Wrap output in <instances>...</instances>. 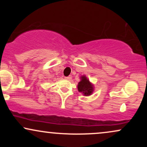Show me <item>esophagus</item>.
Instances as JSON below:
<instances>
[{"label": "esophagus", "mask_w": 147, "mask_h": 147, "mask_svg": "<svg viewBox=\"0 0 147 147\" xmlns=\"http://www.w3.org/2000/svg\"><path fill=\"white\" fill-rule=\"evenodd\" d=\"M65 79H67V80H71L72 77H71V76H68V77H65Z\"/></svg>", "instance_id": "34e87169"}]
</instances>
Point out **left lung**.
Returning <instances> with one entry per match:
<instances>
[{
  "mask_svg": "<svg viewBox=\"0 0 147 147\" xmlns=\"http://www.w3.org/2000/svg\"><path fill=\"white\" fill-rule=\"evenodd\" d=\"M77 89L79 92L83 94L84 96H90L94 92L95 87L87 78L86 76L82 75L80 77V82L77 85Z\"/></svg>",
  "mask_w": 147,
  "mask_h": 147,
  "instance_id": "obj_1",
  "label": "left lung"
}]
</instances>
